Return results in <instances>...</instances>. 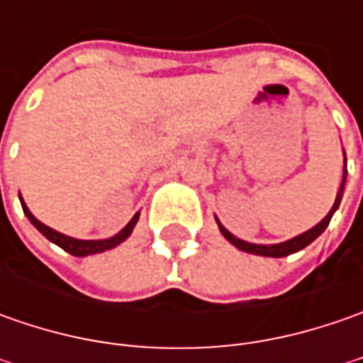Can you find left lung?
I'll return each instance as SVG.
<instances>
[{"instance_id":"8db88e82","label":"left lung","mask_w":363,"mask_h":363,"mask_svg":"<svg viewBox=\"0 0 363 363\" xmlns=\"http://www.w3.org/2000/svg\"><path fill=\"white\" fill-rule=\"evenodd\" d=\"M345 175L347 172L343 169V179H342V188L337 191V196H335V202H333V208L329 210V214L317 226H313L311 230L303 232L299 236H295V238H291V240H286V242H279V244H252V242H246V240H240V238H236L234 234L226 230L220 222H218V228L222 232V236L232 242L238 250H244V252H250V255H258V257H272V258H281V257H289V255H293V252H299L301 248H305L307 244H311L321 234V232L325 230L329 226V220L331 216L335 214V210L340 208V202H342V196H343V186H345Z\"/></svg>"}]
</instances>
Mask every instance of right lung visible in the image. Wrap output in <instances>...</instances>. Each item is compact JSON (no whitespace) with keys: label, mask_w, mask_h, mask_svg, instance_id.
Segmentation results:
<instances>
[{"label":"right lung","mask_w":363,"mask_h":363,"mask_svg":"<svg viewBox=\"0 0 363 363\" xmlns=\"http://www.w3.org/2000/svg\"><path fill=\"white\" fill-rule=\"evenodd\" d=\"M20 202L21 208H23V214L28 216V220L34 224L38 230L42 232L46 238H48L50 242L58 244L62 250L66 252H70L72 257H89V255H99V252H105V250H111V248H115V246H119L123 240H127L129 236H131L133 228H135V224H137V220H139V212L131 218V222L119 232V234H115V236H111V238H105V240H78V238H72V236H66L62 232H56L54 228H50L46 224H42L38 218L28 210V206L26 202L21 200L20 196Z\"/></svg>","instance_id":"1"}]
</instances>
